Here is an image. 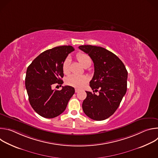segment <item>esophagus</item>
Masks as SVG:
<instances>
[{
    "label": "esophagus",
    "instance_id": "esophagus-1",
    "mask_svg": "<svg viewBox=\"0 0 158 158\" xmlns=\"http://www.w3.org/2000/svg\"><path fill=\"white\" fill-rule=\"evenodd\" d=\"M75 91H76V93H79V92L80 91V89H75Z\"/></svg>",
    "mask_w": 158,
    "mask_h": 158
}]
</instances>
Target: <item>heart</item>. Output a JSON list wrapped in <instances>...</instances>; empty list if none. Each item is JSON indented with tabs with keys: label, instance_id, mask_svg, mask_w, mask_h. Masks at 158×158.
Wrapping results in <instances>:
<instances>
[{
	"label": "heart",
	"instance_id": "1",
	"mask_svg": "<svg viewBox=\"0 0 158 158\" xmlns=\"http://www.w3.org/2000/svg\"><path fill=\"white\" fill-rule=\"evenodd\" d=\"M77 58L80 63L83 65H85L88 63H91V59L90 56L84 52L78 53ZM69 63L70 59L69 57L66 58L62 63V71L64 74H67L69 71ZM88 77L85 76L71 74L66 78L65 82L67 85L76 87L81 88L84 87L88 82Z\"/></svg>",
	"mask_w": 158,
	"mask_h": 158
}]
</instances>
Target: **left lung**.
Returning <instances> with one entry per match:
<instances>
[{
	"label": "left lung",
	"instance_id": "obj_1",
	"mask_svg": "<svg viewBox=\"0 0 158 158\" xmlns=\"http://www.w3.org/2000/svg\"><path fill=\"white\" fill-rule=\"evenodd\" d=\"M79 48L94 62V74L90 87L94 93L99 89L98 96L85 91L83 111L93 120L106 119L114 113L126 93L127 71L117 56L103 48L84 45Z\"/></svg>",
	"mask_w": 158,
	"mask_h": 158
}]
</instances>
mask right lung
<instances>
[{
    "instance_id": "1",
    "label": "right lung",
    "mask_w": 158,
    "mask_h": 158,
    "mask_svg": "<svg viewBox=\"0 0 158 158\" xmlns=\"http://www.w3.org/2000/svg\"><path fill=\"white\" fill-rule=\"evenodd\" d=\"M74 51L71 46L54 48L42 52L27 67L25 84L29 101L42 117L54 118L62 114L75 93L69 85L62 86L60 91L52 89L55 84H62V63Z\"/></svg>"
}]
</instances>
